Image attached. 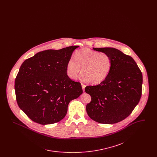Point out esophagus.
<instances>
[{
	"instance_id": "esophagus-1",
	"label": "esophagus",
	"mask_w": 157,
	"mask_h": 157,
	"mask_svg": "<svg viewBox=\"0 0 157 157\" xmlns=\"http://www.w3.org/2000/svg\"><path fill=\"white\" fill-rule=\"evenodd\" d=\"M85 86H86V85H84V84L82 83V90H83V92L85 91Z\"/></svg>"
}]
</instances>
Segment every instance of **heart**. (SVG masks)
I'll return each instance as SVG.
<instances>
[{
    "instance_id": "obj_1",
    "label": "heart",
    "mask_w": 157,
    "mask_h": 157,
    "mask_svg": "<svg viewBox=\"0 0 157 157\" xmlns=\"http://www.w3.org/2000/svg\"><path fill=\"white\" fill-rule=\"evenodd\" d=\"M74 58V59L69 60L67 65V74L72 79L77 78L81 68L83 79L92 84L103 82L111 72L112 59L106 53L83 48L76 51Z\"/></svg>"
}]
</instances>
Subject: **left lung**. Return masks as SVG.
<instances>
[{"mask_svg": "<svg viewBox=\"0 0 157 157\" xmlns=\"http://www.w3.org/2000/svg\"><path fill=\"white\" fill-rule=\"evenodd\" d=\"M93 49L108 53L112 66L103 82L85 87V92L91 97L86 112L92 120L100 124H115L128 117L139 103L142 95V72L131 56L117 49Z\"/></svg>", "mask_w": 157, "mask_h": 157, "instance_id": "8db88e82", "label": "left lung"}]
</instances>
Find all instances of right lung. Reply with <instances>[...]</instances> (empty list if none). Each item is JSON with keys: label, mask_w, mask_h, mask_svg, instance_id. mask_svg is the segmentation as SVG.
<instances>
[{"label": "right lung", "mask_w": 157, "mask_h": 157, "mask_svg": "<svg viewBox=\"0 0 157 157\" xmlns=\"http://www.w3.org/2000/svg\"><path fill=\"white\" fill-rule=\"evenodd\" d=\"M78 47L46 50L23 62L15 79L16 99L33 122L42 125L59 122L70 101L82 94L81 83L67 74V61Z\"/></svg>", "instance_id": "add662e5"}]
</instances>
